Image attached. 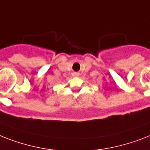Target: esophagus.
<instances>
[{
    "instance_id": "obj_1",
    "label": "esophagus",
    "mask_w": 150,
    "mask_h": 150,
    "mask_svg": "<svg viewBox=\"0 0 150 150\" xmlns=\"http://www.w3.org/2000/svg\"><path fill=\"white\" fill-rule=\"evenodd\" d=\"M73 76H75V77H77V76H79V72H74L72 74Z\"/></svg>"
}]
</instances>
